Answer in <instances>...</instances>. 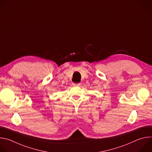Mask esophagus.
Wrapping results in <instances>:
<instances>
[{
	"label": "esophagus",
	"mask_w": 152,
	"mask_h": 152,
	"mask_svg": "<svg viewBox=\"0 0 152 152\" xmlns=\"http://www.w3.org/2000/svg\"><path fill=\"white\" fill-rule=\"evenodd\" d=\"M72 84H73V85L76 86H80V83H73Z\"/></svg>",
	"instance_id": "1"
}]
</instances>
